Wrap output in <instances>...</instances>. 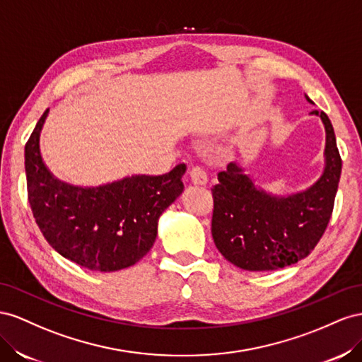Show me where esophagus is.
Returning a JSON list of instances; mask_svg holds the SVG:
<instances>
[{
  "mask_svg": "<svg viewBox=\"0 0 362 362\" xmlns=\"http://www.w3.org/2000/svg\"><path fill=\"white\" fill-rule=\"evenodd\" d=\"M189 177H191L194 185H206V183H208V174H206V171L202 167H199V165H195V167H192L189 170Z\"/></svg>",
  "mask_w": 362,
  "mask_h": 362,
  "instance_id": "34e87169",
  "label": "esophagus"
}]
</instances>
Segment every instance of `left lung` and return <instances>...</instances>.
I'll return each mask as SVG.
<instances>
[{"label": "left lung", "mask_w": 362, "mask_h": 362, "mask_svg": "<svg viewBox=\"0 0 362 362\" xmlns=\"http://www.w3.org/2000/svg\"><path fill=\"white\" fill-rule=\"evenodd\" d=\"M311 113L322 118L326 129V167L313 187L286 197L267 194L240 165L230 162L211 189L214 243L227 261L243 270L268 272L293 265L314 250L326 230L341 175V156L326 113Z\"/></svg>", "instance_id": "left-lung-1"}]
</instances>
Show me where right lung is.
<instances>
[{"label":"right lung","mask_w":362,"mask_h":362,"mask_svg":"<svg viewBox=\"0 0 362 362\" xmlns=\"http://www.w3.org/2000/svg\"><path fill=\"white\" fill-rule=\"evenodd\" d=\"M48 109L25 144L28 203L48 244L94 272H117L146 256L162 212L183 191L187 165L162 175H132L97 188L72 187L48 171L39 136Z\"/></svg>","instance_id":"1"}]
</instances>
